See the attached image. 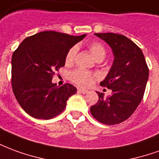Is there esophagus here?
Instances as JSON below:
<instances>
[{
  "label": "esophagus",
  "instance_id": "esophagus-1",
  "mask_svg": "<svg viewBox=\"0 0 159 159\" xmlns=\"http://www.w3.org/2000/svg\"><path fill=\"white\" fill-rule=\"evenodd\" d=\"M78 92L81 93H84V94H85V93H89V91H88V90L83 89H78Z\"/></svg>",
  "mask_w": 159,
  "mask_h": 159
}]
</instances>
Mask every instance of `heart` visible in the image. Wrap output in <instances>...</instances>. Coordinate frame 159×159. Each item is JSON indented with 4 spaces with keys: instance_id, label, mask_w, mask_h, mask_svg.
<instances>
[{
    "instance_id": "1",
    "label": "heart",
    "mask_w": 159,
    "mask_h": 159,
    "mask_svg": "<svg viewBox=\"0 0 159 159\" xmlns=\"http://www.w3.org/2000/svg\"><path fill=\"white\" fill-rule=\"evenodd\" d=\"M89 51L91 54L94 59H96L100 56H104L105 57V48L99 42H93L89 46ZM76 53V48L73 47L70 49L69 52H67L66 57V62L67 64H70L73 62L75 59V56ZM70 80L73 83H75L77 85L82 87H87L91 84L93 81V74L89 72L88 70H85L83 69H76L73 70L70 75Z\"/></svg>"
}]
</instances>
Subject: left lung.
I'll list each match as a JSON object with an SVG mask.
<instances>
[{"mask_svg":"<svg viewBox=\"0 0 159 159\" xmlns=\"http://www.w3.org/2000/svg\"><path fill=\"white\" fill-rule=\"evenodd\" d=\"M112 50V66L100 86L111 90L110 96L97 92L99 100L90 107L95 119L107 125L127 120L143 98L149 70L141 49L126 36L115 33H95Z\"/></svg>","mask_w":159,"mask_h":159,"instance_id":"obj_1","label":"left lung"}]
</instances>
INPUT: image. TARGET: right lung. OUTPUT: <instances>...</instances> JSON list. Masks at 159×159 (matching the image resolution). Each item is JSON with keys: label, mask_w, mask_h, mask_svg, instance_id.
<instances>
[{"label": "right lung", "mask_w": 159, "mask_h": 159, "mask_svg": "<svg viewBox=\"0 0 159 159\" xmlns=\"http://www.w3.org/2000/svg\"><path fill=\"white\" fill-rule=\"evenodd\" d=\"M85 36L42 31L20 43L12 57V87L26 113L48 120L65 110L76 89L70 83L57 86L52 83V76L65 66L70 49Z\"/></svg>", "instance_id": "obj_1"}]
</instances>
